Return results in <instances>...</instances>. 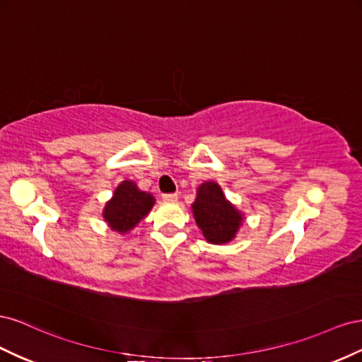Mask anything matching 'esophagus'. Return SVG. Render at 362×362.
<instances>
[{
    "label": "esophagus",
    "instance_id": "34e87169",
    "mask_svg": "<svg viewBox=\"0 0 362 362\" xmlns=\"http://www.w3.org/2000/svg\"><path fill=\"white\" fill-rule=\"evenodd\" d=\"M177 194H174V192H171V194H162V200L163 202H177Z\"/></svg>",
    "mask_w": 362,
    "mask_h": 362
}]
</instances>
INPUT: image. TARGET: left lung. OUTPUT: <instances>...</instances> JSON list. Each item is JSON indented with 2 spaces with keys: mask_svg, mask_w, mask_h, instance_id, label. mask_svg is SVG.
Segmentation results:
<instances>
[{
  "mask_svg": "<svg viewBox=\"0 0 362 362\" xmlns=\"http://www.w3.org/2000/svg\"><path fill=\"white\" fill-rule=\"evenodd\" d=\"M192 211L203 236L212 244L233 240L243 223L241 214L226 200L221 188L214 182H206L199 188Z\"/></svg>",
  "mask_w": 362,
  "mask_h": 362,
  "instance_id": "1",
  "label": "left lung"
}]
</instances>
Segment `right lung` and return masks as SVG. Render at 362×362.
Wrapping results in <instances>:
<instances>
[{
    "instance_id": "obj_1",
    "label": "right lung",
    "mask_w": 362,
    "mask_h": 362,
    "mask_svg": "<svg viewBox=\"0 0 362 362\" xmlns=\"http://www.w3.org/2000/svg\"><path fill=\"white\" fill-rule=\"evenodd\" d=\"M153 204L154 199L150 194L139 191L133 182L124 180L106 204L103 215L112 230L126 233L150 212Z\"/></svg>"
}]
</instances>
